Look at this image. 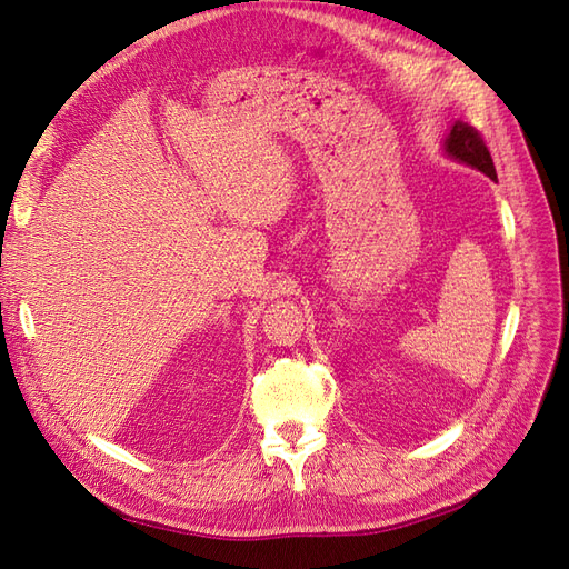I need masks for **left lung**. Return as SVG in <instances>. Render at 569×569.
<instances>
[{
    "label": "left lung",
    "mask_w": 569,
    "mask_h": 569,
    "mask_svg": "<svg viewBox=\"0 0 569 569\" xmlns=\"http://www.w3.org/2000/svg\"><path fill=\"white\" fill-rule=\"evenodd\" d=\"M446 151L451 153L453 159L468 163L481 173L489 176L491 180H496V168H493V159L489 153V147L485 142V137L479 134V130H475L468 123H456L449 140H446Z\"/></svg>",
    "instance_id": "1"
}]
</instances>
